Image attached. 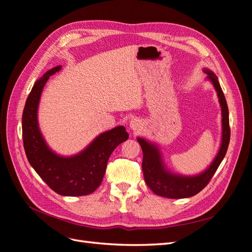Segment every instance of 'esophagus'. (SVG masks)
<instances>
[{"instance_id":"esophagus-1","label":"esophagus","mask_w":252,"mask_h":252,"mask_svg":"<svg viewBox=\"0 0 252 252\" xmlns=\"http://www.w3.org/2000/svg\"><path fill=\"white\" fill-rule=\"evenodd\" d=\"M130 128L132 129V130H134V131L140 130V128H141V122H140L139 120H136V119L131 120V121H130Z\"/></svg>"}]
</instances>
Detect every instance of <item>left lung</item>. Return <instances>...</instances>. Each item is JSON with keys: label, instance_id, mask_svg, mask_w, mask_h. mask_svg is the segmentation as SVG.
<instances>
[{"label": "left lung", "instance_id": "1", "mask_svg": "<svg viewBox=\"0 0 252 252\" xmlns=\"http://www.w3.org/2000/svg\"><path fill=\"white\" fill-rule=\"evenodd\" d=\"M204 71L207 73V79L210 80L215 86L220 107H222L223 136L219 154L213 159L209 168L203 173L195 175V177H182V175L172 174L165 169L161 155H159L157 146L146 140L138 138V142L143 150L142 169L145 182L152 191L158 195L169 197V199H184V197H190L199 193L201 190L208 185L227 152L230 141V127L229 112H228L226 98L222 88L220 86L217 75L207 69Z\"/></svg>", "mask_w": 252, "mask_h": 252}]
</instances>
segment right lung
I'll return each mask as SVG.
<instances>
[{"instance_id": "obj_1", "label": "right lung", "mask_w": 252, "mask_h": 252, "mask_svg": "<svg viewBox=\"0 0 252 252\" xmlns=\"http://www.w3.org/2000/svg\"><path fill=\"white\" fill-rule=\"evenodd\" d=\"M60 69L59 65L48 70L30 91L22 117L23 143L30 165L53 191L61 195H86L101 185L110 155L129 134L124 126H119L98 135L77 156L63 158L53 154L40 132L36 111L44 85Z\"/></svg>"}]
</instances>
